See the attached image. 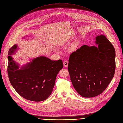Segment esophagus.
Returning a JSON list of instances; mask_svg holds the SVG:
<instances>
[{
  "mask_svg": "<svg viewBox=\"0 0 123 123\" xmlns=\"http://www.w3.org/2000/svg\"><path fill=\"white\" fill-rule=\"evenodd\" d=\"M63 65L65 67H67L68 65V62L67 61H65L63 62Z\"/></svg>",
  "mask_w": 123,
  "mask_h": 123,
  "instance_id": "34e87169",
  "label": "esophagus"
}]
</instances>
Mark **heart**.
Segmentation results:
<instances>
[{"mask_svg": "<svg viewBox=\"0 0 123 123\" xmlns=\"http://www.w3.org/2000/svg\"><path fill=\"white\" fill-rule=\"evenodd\" d=\"M77 47H78V43H75L71 47V50L73 51H76L77 48Z\"/></svg>", "mask_w": 123, "mask_h": 123, "instance_id": "b5f03b06", "label": "heart"}]
</instances>
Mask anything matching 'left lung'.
I'll return each instance as SVG.
<instances>
[{
    "instance_id": "left-lung-1",
    "label": "left lung",
    "mask_w": 123,
    "mask_h": 123,
    "mask_svg": "<svg viewBox=\"0 0 123 123\" xmlns=\"http://www.w3.org/2000/svg\"><path fill=\"white\" fill-rule=\"evenodd\" d=\"M98 46L83 45L70 55L68 70L73 86L84 98L102 93L115 72L116 52L104 35L95 37Z\"/></svg>"
}]
</instances>
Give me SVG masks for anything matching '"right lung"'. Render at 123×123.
<instances>
[{
  "label": "right lung",
  "instance_id": "add662e5",
  "mask_svg": "<svg viewBox=\"0 0 123 123\" xmlns=\"http://www.w3.org/2000/svg\"><path fill=\"white\" fill-rule=\"evenodd\" d=\"M18 49L15 44L8 52L7 72L10 83L26 99L33 101L47 99L53 91L58 73L63 67L62 61H53L41 56L30 59V62L20 67L12 57Z\"/></svg>",
  "mask_w": 123,
  "mask_h": 123
}]
</instances>
